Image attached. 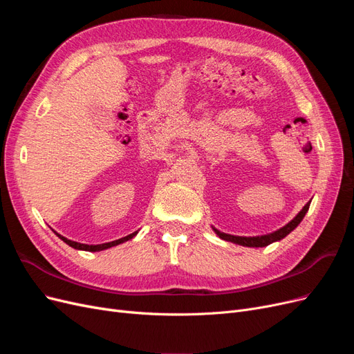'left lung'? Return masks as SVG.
I'll list each match as a JSON object with an SVG mask.
<instances>
[{
    "label": "left lung",
    "instance_id": "obj_1",
    "mask_svg": "<svg viewBox=\"0 0 354 354\" xmlns=\"http://www.w3.org/2000/svg\"><path fill=\"white\" fill-rule=\"evenodd\" d=\"M308 207H310V202L306 203L304 208L297 214V217H295L292 221H289V223L286 224V226H283L282 229L276 230V232H273V233H270V234H264V236L242 238V236H233V234H227V233L218 232L217 229H214V232H216L221 239L233 242V243H239V245H243V246H255V248H259V246H267V245H270V243H273V242H276V241H281L282 238L286 236V234L291 233V232L298 226V224L301 223V220L304 218L306 212L308 211Z\"/></svg>",
    "mask_w": 354,
    "mask_h": 354
}]
</instances>
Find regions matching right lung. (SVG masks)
<instances>
[{
	"instance_id": "1",
	"label": "right lung",
	"mask_w": 354,
	"mask_h": 354,
	"mask_svg": "<svg viewBox=\"0 0 354 354\" xmlns=\"http://www.w3.org/2000/svg\"><path fill=\"white\" fill-rule=\"evenodd\" d=\"M137 234V232H134V233H131V234H128V236H125V238H121V239H118V241H112V242H108V243H100V245H85V243H78V242H73V241H69V239H66V238H63L62 234H57V236L63 241V242H66L69 246H72V248H75V250H84V251H102V250H106V248H111V246H115V245H120V243H122V242H125V241H128V239H131V238H134Z\"/></svg>"
}]
</instances>
